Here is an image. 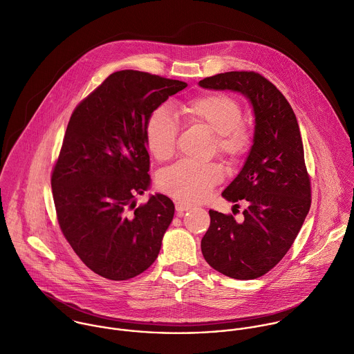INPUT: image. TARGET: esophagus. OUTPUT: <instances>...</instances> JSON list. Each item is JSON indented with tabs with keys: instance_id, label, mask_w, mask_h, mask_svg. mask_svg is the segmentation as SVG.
<instances>
[{
	"instance_id": "1",
	"label": "esophagus",
	"mask_w": 354,
	"mask_h": 354,
	"mask_svg": "<svg viewBox=\"0 0 354 354\" xmlns=\"http://www.w3.org/2000/svg\"><path fill=\"white\" fill-rule=\"evenodd\" d=\"M175 208H176L178 214H182V212L190 209L192 205H189V204H186V203H182V201H176V203H175Z\"/></svg>"
}]
</instances>
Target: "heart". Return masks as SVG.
<instances>
[{"instance_id": "obj_1", "label": "heart", "mask_w": 354, "mask_h": 354, "mask_svg": "<svg viewBox=\"0 0 354 354\" xmlns=\"http://www.w3.org/2000/svg\"><path fill=\"white\" fill-rule=\"evenodd\" d=\"M176 113L190 125H198L215 135V150L234 161L251 146V131L241 122L243 110L239 102L225 93H207L176 106ZM178 125L171 114L160 107L151 111L145 125V140L149 151L158 161H165L175 151ZM223 179L216 164H193L179 161L165 168L158 176L160 189L182 203L205 200L214 186Z\"/></svg>"}]
</instances>
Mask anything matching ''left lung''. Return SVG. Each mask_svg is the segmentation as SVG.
Masks as SVG:
<instances>
[{"mask_svg":"<svg viewBox=\"0 0 354 354\" xmlns=\"http://www.w3.org/2000/svg\"><path fill=\"white\" fill-rule=\"evenodd\" d=\"M198 85L241 93L255 118L245 162L222 192L230 203L245 201L244 216L237 222L233 215L209 209L211 223L201 251L208 265L227 277L258 279L284 258L310 209L299 125L284 95L258 73H222Z\"/></svg>","mask_w":354,"mask_h":354,"instance_id":"left-lung-1","label":"left lung"}]
</instances>
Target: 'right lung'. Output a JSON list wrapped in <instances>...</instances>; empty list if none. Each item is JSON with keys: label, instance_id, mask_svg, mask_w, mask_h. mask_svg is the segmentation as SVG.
Returning <instances> with one entry per match:
<instances>
[{"label": "right lung", "instance_id": "1", "mask_svg": "<svg viewBox=\"0 0 354 354\" xmlns=\"http://www.w3.org/2000/svg\"><path fill=\"white\" fill-rule=\"evenodd\" d=\"M187 86L136 70L110 74L73 111L50 185L60 229L96 274L128 280L157 259L175 205L151 186L145 125Z\"/></svg>", "mask_w": 354, "mask_h": 354}]
</instances>
